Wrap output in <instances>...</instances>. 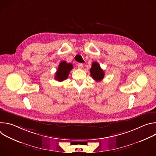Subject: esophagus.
<instances>
[{
	"label": "esophagus",
	"mask_w": 156,
	"mask_h": 156,
	"mask_svg": "<svg viewBox=\"0 0 156 156\" xmlns=\"http://www.w3.org/2000/svg\"><path fill=\"white\" fill-rule=\"evenodd\" d=\"M77 66H78V69H83V63H78L77 64Z\"/></svg>",
	"instance_id": "1"
}]
</instances>
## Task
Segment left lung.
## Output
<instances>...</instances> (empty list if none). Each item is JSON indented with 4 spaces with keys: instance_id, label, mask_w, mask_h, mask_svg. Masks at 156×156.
Wrapping results in <instances>:
<instances>
[{
    "instance_id": "left-lung-1",
    "label": "left lung",
    "mask_w": 156,
    "mask_h": 156,
    "mask_svg": "<svg viewBox=\"0 0 156 156\" xmlns=\"http://www.w3.org/2000/svg\"><path fill=\"white\" fill-rule=\"evenodd\" d=\"M91 76L96 81H101L104 77V72L103 70L101 68L99 63L94 62L92 63L91 68L90 69Z\"/></svg>"
}]
</instances>
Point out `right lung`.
<instances>
[{
  "label": "right lung",
  "mask_w": 156,
  "mask_h": 156,
  "mask_svg": "<svg viewBox=\"0 0 156 156\" xmlns=\"http://www.w3.org/2000/svg\"><path fill=\"white\" fill-rule=\"evenodd\" d=\"M73 69V65L70 63H66V61H62L59 63L58 67L55 73V80L58 81H63L68 78L69 73Z\"/></svg>",
  "instance_id": "1"
}]
</instances>
